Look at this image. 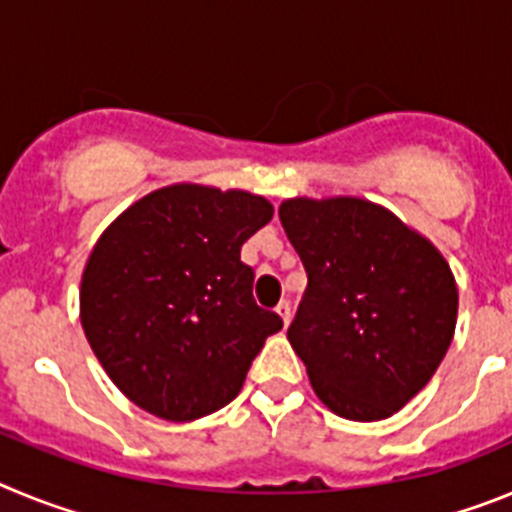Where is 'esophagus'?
<instances>
[{
    "label": "esophagus",
    "instance_id": "esophagus-1",
    "mask_svg": "<svg viewBox=\"0 0 512 512\" xmlns=\"http://www.w3.org/2000/svg\"><path fill=\"white\" fill-rule=\"evenodd\" d=\"M277 315L284 320V325H289V320H292V305L289 302H279Z\"/></svg>",
    "mask_w": 512,
    "mask_h": 512
}]
</instances>
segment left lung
Wrapping results in <instances>:
<instances>
[{
    "label": "left lung",
    "mask_w": 512,
    "mask_h": 512,
    "mask_svg": "<svg viewBox=\"0 0 512 512\" xmlns=\"http://www.w3.org/2000/svg\"><path fill=\"white\" fill-rule=\"evenodd\" d=\"M307 289L287 330L312 390L341 418L384 420L431 382L456 328L454 274L428 238L359 200L279 207Z\"/></svg>",
    "instance_id": "1"
}]
</instances>
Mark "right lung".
<instances>
[{
    "mask_svg": "<svg viewBox=\"0 0 512 512\" xmlns=\"http://www.w3.org/2000/svg\"><path fill=\"white\" fill-rule=\"evenodd\" d=\"M274 207L259 194L171 184L117 217L81 277V325L122 395L174 423L241 392L264 341L282 330L253 300L241 246Z\"/></svg>",
    "mask_w": 512,
    "mask_h": 512,
    "instance_id": "right-lung-1",
    "label": "right lung"
}]
</instances>
